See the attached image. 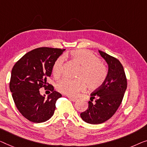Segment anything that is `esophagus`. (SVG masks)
I'll use <instances>...</instances> for the list:
<instances>
[{
  "label": "esophagus",
  "mask_w": 147,
  "mask_h": 147,
  "mask_svg": "<svg viewBox=\"0 0 147 147\" xmlns=\"http://www.w3.org/2000/svg\"><path fill=\"white\" fill-rule=\"evenodd\" d=\"M68 98H69V99L70 100H71V101H73V102H76V100H77V98L71 97V96H68Z\"/></svg>",
  "instance_id": "34e87169"
}]
</instances>
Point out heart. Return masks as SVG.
I'll return each instance as SVG.
<instances>
[{
  "mask_svg": "<svg viewBox=\"0 0 147 147\" xmlns=\"http://www.w3.org/2000/svg\"><path fill=\"white\" fill-rule=\"evenodd\" d=\"M72 59L81 65L78 73L77 79L63 78L57 83L58 91L65 94L74 96L81 91L84 90L88 86L91 89H96L104 82L107 75L106 68L99 61V59L92 52L86 49H76L70 52ZM64 59L59 57L53 65V73L55 77H59L63 71ZM83 78H82V77Z\"/></svg>",
  "mask_w": 147,
  "mask_h": 147,
  "instance_id": "b5f03b06",
  "label": "heart"
}]
</instances>
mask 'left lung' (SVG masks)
Segmentation results:
<instances>
[{"label": "left lung", "instance_id": "8db88e82", "mask_svg": "<svg viewBox=\"0 0 147 147\" xmlns=\"http://www.w3.org/2000/svg\"><path fill=\"white\" fill-rule=\"evenodd\" d=\"M108 65L104 82L91 94L88 108L80 113L83 121L90 124H100L114 115L122 102L127 89V79L123 67L117 59L98 51ZM96 98L94 102L93 100Z\"/></svg>", "mask_w": 147, "mask_h": 147}]
</instances>
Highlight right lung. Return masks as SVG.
<instances>
[{"instance_id":"obj_1","label":"right lung","mask_w":147,"mask_h":147,"mask_svg":"<svg viewBox=\"0 0 147 147\" xmlns=\"http://www.w3.org/2000/svg\"><path fill=\"white\" fill-rule=\"evenodd\" d=\"M65 50L37 48L25 54L12 68L10 90L13 100L21 114L30 121L45 122L53 115L57 100L62 95L48 84L47 78L51 76L55 61ZM42 87L52 92L47 98L39 92Z\"/></svg>"}]
</instances>
